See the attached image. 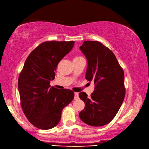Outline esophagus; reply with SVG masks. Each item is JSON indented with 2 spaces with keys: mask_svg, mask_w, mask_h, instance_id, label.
<instances>
[{
  "mask_svg": "<svg viewBox=\"0 0 149 149\" xmlns=\"http://www.w3.org/2000/svg\"><path fill=\"white\" fill-rule=\"evenodd\" d=\"M79 98L78 93H74V100H78Z\"/></svg>",
  "mask_w": 149,
  "mask_h": 149,
  "instance_id": "obj_1",
  "label": "esophagus"
}]
</instances>
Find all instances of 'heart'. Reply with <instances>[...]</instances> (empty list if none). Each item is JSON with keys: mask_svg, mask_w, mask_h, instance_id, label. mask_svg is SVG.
<instances>
[{"mask_svg": "<svg viewBox=\"0 0 149 149\" xmlns=\"http://www.w3.org/2000/svg\"><path fill=\"white\" fill-rule=\"evenodd\" d=\"M79 58V57H76L75 58Z\"/></svg>", "mask_w": 149, "mask_h": 149, "instance_id": "1", "label": "heart"}]
</instances>
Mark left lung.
Instances as JSON below:
<instances>
[{
    "label": "left lung",
    "instance_id": "left-lung-1",
    "mask_svg": "<svg viewBox=\"0 0 149 149\" xmlns=\"http://www.w3.org/2000/svg\"><path fill=\"white\" fill-rule=\"evenodd\" d=\"M79 49L88 61L85 78L94 83L91 96L84 92L79 93L85 103L79 118L94 127L106 125L114 119L124 101V71L113 52L100 42L84 41Z\"/></svg>",
    "mask_w": 149,
    "mask_h": 149
}]
</instances>
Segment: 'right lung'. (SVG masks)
<instances>
[{
	"instance_id": "obj_1",
	"label": "right lung",
	"mask_w": 149,
	"mask_h": 149,
	"mask_svg": "<svg viewBox=\"0 0 149 149\" xmlns=\"http://www.w3.org/2000/svg\"><path fill=\"white\" fill-rule=\"evenodd\" d=\"M74 42H43L26 59L18 80L21 106L30 123L40 129H50L59 123L63 108L73 101L70 89L52 87L56 67L74 47Z\"/></svg>"
}]
</instances>
